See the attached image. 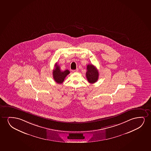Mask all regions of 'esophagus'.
<instances>
[{
	"instance_id": "esophagus-1",
	"label": "esophagus",
	"mask_w": 151,
	"mask_h": 151,
	"mask_svg": "<svg viewBox=\"0 0 151 151\" xmlns=\"http://www.w3.org/2000/svg\"><path fill=\"white\" fill-rule=\"evenodd\" d=\"M78 71V69H76L75 70H72V72L73 73H76Z\"/></svg>"
}]
</instances>
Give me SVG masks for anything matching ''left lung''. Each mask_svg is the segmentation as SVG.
<instances>
[{
  "mask_svg": "<svg viewBox=\"0 0 151 151\" xmlns=\"http://www.w3.org/2000/svg\"><path fill=\"white\" fill-rule=\"evenodd\" d=\"M99 72L97 68L92 64H88L87 66L86 77L89 83H94L97 81L99 79Z\"/></svg>",
  "mask_w": 151,
  "mask_h": 151,
  "instance_id": "left-lung-1",
  "label": "left lung"
}]
</instances>
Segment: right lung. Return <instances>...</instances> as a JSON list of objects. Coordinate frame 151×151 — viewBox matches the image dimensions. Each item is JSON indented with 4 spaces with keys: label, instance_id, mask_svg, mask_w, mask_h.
<instances>
[{
    "label": "right lung",
    "instance_id": "1",
    "mask_svg": "<svg viewBox=\"0 0 151 151\" xmlns=\"http://www.w3.org/2000/svg\"><path fill=\"white\" fill-rule=\"evenodd\" d=\"M55 68L52 71L53 78L56 83L59 84L62 83L64 81V79L69 74L70 71L68 70L62 71L60 70V66L58 65L57 63L55 64Z\"/></svg>",
    "mask_w": 151,
    "mask_h": 151
}]
</instances>
